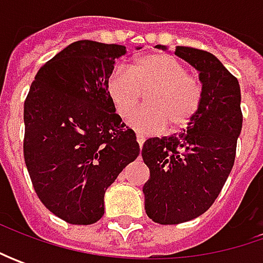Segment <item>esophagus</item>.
Returning a JSON list of instances; mask_svg holds the SVG:
<instances>
[{"label": "esophagus", "instance_id": "34e87169", "mask_svg": "<svg viewBox=\"0 0 263 263\" xmlns=\"http://www.w3.org/2000/svg\"><path fill=\"white\" fill-rule=\"evenodd\" d=\"M136 139H137V143H139V146H140V149H142L143 143H145V136H142V135H137Z\"/></svg>", "mask_w": 263, "mask_h": 263}]
</instances>
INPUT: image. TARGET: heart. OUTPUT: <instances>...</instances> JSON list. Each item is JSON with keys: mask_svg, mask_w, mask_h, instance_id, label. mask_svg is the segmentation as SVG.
<instances>
[{"mask_svg": "<svg viewBox=\"0 0 263 263\" xmlns=\"http://www.w3.org/2000/svg\"><path fill=\"white\" fill-rule=\"evenodd\" d=\"M106 92L121 118H128L146 96L147 106L130 118L137 132L152 135L170 124L171 130L186 127L197 114L203 89L186 66L168 54H146L130 70L117 67L106 80Z\"/></svg>", "mask_w": 263, "mask_h": 263, "instance_id": "obj_1", "label": "heart"}]
</instances>
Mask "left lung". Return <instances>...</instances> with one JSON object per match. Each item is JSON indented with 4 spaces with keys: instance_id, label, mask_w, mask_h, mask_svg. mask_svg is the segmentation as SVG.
Listing matches in <instances>:
<instances>
[{
    "instance_id": "1",
    "label": "left lung",
    "mask_w": 263,
    "mask_h": 263,
    "mask_svg": "<svg viewBox=\"0 0 263 263\" xmlns=\"http://www.w3.org/2000/svg\"><path fill=\"white\" fill-rule=\"evenodd\" d=\"M174 54L199 71L203 99L187 130L151 137L142 147L151 174L145 211L164 226L195 219L212 206L234 165L243 124L238 80L217 57L189 46H177Z\"/></svg>"
}]
</instances>
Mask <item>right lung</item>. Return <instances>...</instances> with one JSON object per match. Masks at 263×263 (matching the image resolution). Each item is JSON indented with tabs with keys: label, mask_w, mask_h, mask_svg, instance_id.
<instances>
[{
	"label": "right lung",
	"mask_w": 263,
	"mask_h": 263,
	"mask_svg": "<svg viewBox=\"0 0 263 263\" xmlns=\"http://www.w3.org/2000/svg\"><path fill=\"white\" fill-rule=\"evenodd\" d=\"M124 54L123 45L73 42L39 68L25 101L23 152L32 184L68 224L99 221L106 189L140 154L106 92Z\"/></svg>",
	"instance_id": "obj_1"
}]
</instances>
